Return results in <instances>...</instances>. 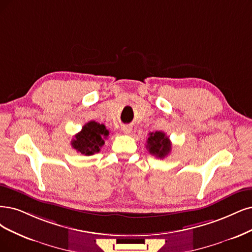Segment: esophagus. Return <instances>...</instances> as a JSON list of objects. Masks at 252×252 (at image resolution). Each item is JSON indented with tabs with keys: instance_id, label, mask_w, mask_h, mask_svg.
<instances>
[{
	"instance_id": "34e87169",
	"label": "esophagus",
	"mask_w": 252,
	"mask_h": 252,
	"mask_svg": "<svg viewBox=\"0 0 252 252\" xmlns=\"http://www.w3.org/2000/svg\"><path fill=\"white\" fill-rule=\"evenodd\" d=\"M131 131H132V127H131V126H126L123 127V132H124L125 134H129V133H131Z\"/></svg>"
}]
</instances>
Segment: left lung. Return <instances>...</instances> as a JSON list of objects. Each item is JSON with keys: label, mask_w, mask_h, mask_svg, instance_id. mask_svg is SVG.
<instances>
[{"label": "left lung", "mask_w": 252, "mask_h": 252, "mask_svg": "<svg viewBox=\"0 0 252 252\" xmlns=\"http://www.w3.org/2000/svg\"><path fill=\"white\" fill-rule=\"evenodd\" d=\"M148 135L150 136H148L146 141V148L150 154L156 156L157 158H160V159H163L166 156H168L171 151V142L166 134L157 131L155 133H150Z\"/></svg>", "instance_id": "1"}]
</instances>
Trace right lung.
Listing matches in <instances>:
<instances>
[{
	"label": "right lung",
	"mask_w": 252,
	"mask_h": 252,
	"mask_svg": "<svg viewBox=\"0 0 252 252\" xmlns=\"http://www.w3.org/2000/svg\"><path fill=\"white\" fill-rule=\"evenodd\" d=\"M109 136V131L104 125L89 121L82 127V131L74 136L71 145L78 153L91 156L98 153L105 144V139Z\"/></svg>",
	"instance_id": "add662e5"
}]
</instances>
